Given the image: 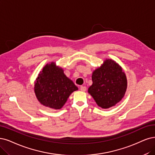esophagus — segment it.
I'll return each instance as SVG.
<instances>
[{
    "mask_svg": "<svg viewBox=\"0 0 155 155\" xmlns=\"http://www.w3.org/2000/svg\"><path fill=\"white\" fill-rule=\"evenodd\" d=\"M81 91L84 92V91H86V87H85V86H81Z\"/></svg>",
    "mask_w": 155,
    "mask_h": 155,
    "instance_id": "esophagus-1",
    "label": "esophagus"
}]
</instances>
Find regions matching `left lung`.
Wrapping results in <instances>:
<instances>
[{"label":"left lung","instance_id":"8db88e82","mask_svg":"<svg viewBox=\"0 0 155 155\" xmlns=\"http://www.w3.org/2000/svg\"><path fill=\"white\" fill-rule=\"evenodd\" d=\"M93 84L88 89L96 104L104 109L115 106L124 98L127 78L122 67L111 59H106L92 74Z\"/></svg>","mask_w":155,"mask_h":155}]
</instances>
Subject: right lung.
I'll return each mask as SVG.
<instances>
[{
  "label": "right lung",
  "mask_w": 155,
  "mask_h": 155,
  "mask_svg": "<svg viewBox=\"0 0 155 155\" xmlns=\"http://www.w3.org/2000/svg\"><path fill=\"white\" fill-rule=\"evenodd\" d=\"M34 93L39 102L45 107L59 110L70 94L78 89L64 70L55 62L46 64L34 82Z\"/></svg>",
  "instance_id": "right-lung-1"
}]
</instances>
